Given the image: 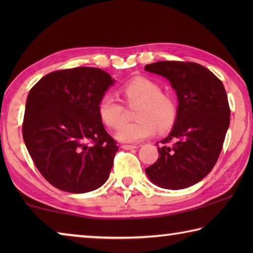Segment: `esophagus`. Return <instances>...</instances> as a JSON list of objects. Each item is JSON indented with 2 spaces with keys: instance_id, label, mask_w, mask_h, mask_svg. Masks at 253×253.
<instances>
[{
  "instance_id": "34e87169",
  "label": "esophagus",
  "mask_w": 253,
  "mask_h": 253,
  "mask_svg": "<svg viewBox=\"0 0 253 253\" xmlns=\"http://www.w3.org/2000/svg\"><path fill=\"white\" fill-rule=\"evenodd\" d=\"M124 149H135V148H137L138 146H137V145H128V144H125V145H123L122 146Z\"/></svg>"
}]
</instances>
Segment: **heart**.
I'll return each instance as SVG.
<instances>
[{"mask_svg": "<svg viewBox=\"0 0 253 253\" xmlns=\"http://www.w3.org/2000/svg\"><path fill=\"white\" fill-rule=\"evenodd\" d=\"M128 105H136V121L123 124L125 107L118 98L105 93L98 102V115L109 128H117L116 137L122 142H139L155 134L164 132L174 125L177 118V105L172 96L163 92L161 84L145 77L128 81L121 89Z\"/></svg>", "mask_w": 253, "mask_h": 253, "instance_id": "obj_1", "label": "heart"}]
</instances>
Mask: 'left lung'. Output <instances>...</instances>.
<instances>
[{"label": "left lung", "mask_w": 253, "mask_h": 253, "mask_svg": "<svg viewBox=\"0 0 253 253\" xmlns=\"http://www.w3.org/2000/svg\"><path fill=\"white\" fill-rule=\"evenodd\" d=\"M145 70L168 78L178 98L173 130L157 145L160 158L145 169L147 176L169 190L194 185L211 172L223 147L230 125L224 85L195 62L158 61Z\"/></svg>", "instance_id": "left-lung-1"}]
</instances>
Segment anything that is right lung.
<instances>
[{
    "mask_svg": "<svg viewBox=\"0 0 253 253\" xmlns=\"http://www.w3.org/2000/svg\"><path fill=\"white\" fill-rule=\"evenodd\" d=\"M113 83L104 70L77 67L50 72L30 90L23 140L42 176L59 190L85 193L108 178L118 146L98 102Z\"/></svg>",
    "mask_w": 253,
    "mask_h": 253,
    "instance_id": "add662e5",
    "label": "right lung"
}]
</instances>
